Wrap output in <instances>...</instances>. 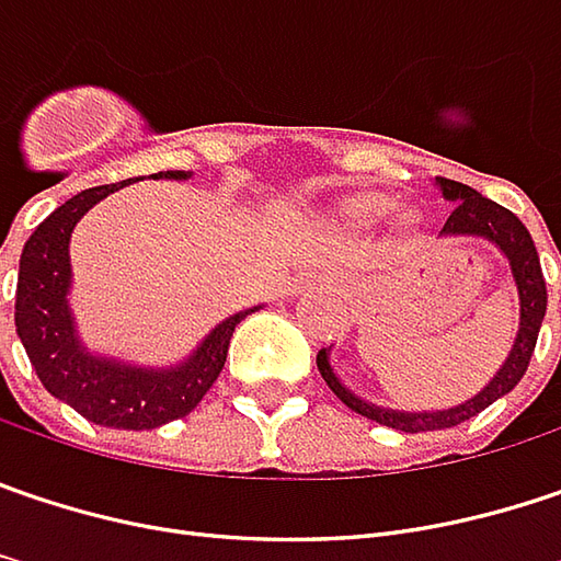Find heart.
<instances>
[{"label": "heart", "instance_id": "1", "mask_svg": "<svg viewBox=\"0 0 561 561\" xmlns=\"http://www.w3.org/2000/svg\"><path fill=\"white\" fill-rule=\"evenodd\" d=\"M348 213L355 215V218L375 221V218H383V215L390 213V199H383V196H365V199H355L348 206Z\"/></svg>", "mask_w": 561, "mask_h": 561}]
</instances>
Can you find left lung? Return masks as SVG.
<instances>
[{
    "label": "left lung",
    "instance_id": "1",
    "mask_svg": "<svg viewBox=\"0 0 561 561\" xmlns=\"http://www.w3.org/2000/svg\"><path fill=\"white\" fill-rule=\"evenodd\" d=\"M435 186L442 190V196L454 203V213L447 215L445 228H442V238H482L489 244L502 250L508 256L511 279L517 285V301H520V323H517V336H514V346H511L508 358L502 362V368L492 375V380L479 390L473 400L460 403V407H450V410H435V412H403V410H387L378 403H368L362 397H355L343 380L336 378L333 371V362H330V348H320L317 352V368H320V378L327 380V387L346 403L348 410L380 422L387 428H397V432H435V428H454L467 419H473L477 412L485 407H492L499 397L511 393L517 387V380L524 378L527 365H530V355L537 348V336H540V323L546 317V282L543 270H540V256L534 248V238L530 231L524 228V221L514 213H508L505 206L485 199L482 193H477L473 186L457 181H447V178H435Z\"/></svg>",
    "mask_w": 561,
    "mask_h": 561
}]
</instances>
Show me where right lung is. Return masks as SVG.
I'll return each instance as SVG.
<instances>
[{"label":"right lung","instance_id":"add662e5","mask_svg":"<svg viewBox=\"0 0 561 561\" xmlns=\"http://www.w3.org/2000/svg\"><path fill=\"white\" fill-rule=\"evenodd\" d=\"M151 178L186 181L190 171H161ZM126 183L129 181L82 190L79 196L66 199L56 213L37 225L18 263L15 327L37 378L56 400L69 403L94 425L142 432L196 410V403L206 397V390L225 368L234 327L250 311L225 317L193 348V355H186L181 365L171 368H142L84 348L69 308V288H72L69 238L79 218L94 203H101L104 196H111Z\"/></svg>","mask_w":561,"mask_h":561}]
</instances>
